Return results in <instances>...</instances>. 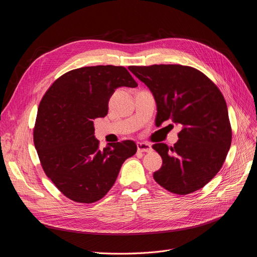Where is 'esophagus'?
I'll return each instance as SVG.
<instances>
[{
    "instance_id": "1",
    "label": "esophagus",
    "mask_w": 257,
    "mask_h": 257,
    "mask_svg": "<svg viewBox=\"0 0 257 257\" xmlns=\"http://www.w3.org/2000/svg\"><path fill=\"white\" fill-rule=\"evenodd\" d=\"M137 148L141 153H149V152H152V149H153L152 145H150L149 143H146V142H138Z\"/></svg>"
}]
</instances>
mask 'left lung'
Listing matches in <instances>:
<instances>
[{
	"instance_id": "1",
	"label": "left lung",
	"mask_w": 257,
	"mask_h": 257,
	"mask_svg": "<svg viewBox=\"0 0 257 257\" xmlns=\"http://www.w3.org/2000/svg\"><path fill=\"white\" fill-rule=\"evenodd\" d=\"M128 69L154 95L156 123L170 119L182 126L173 147L153 145L163 160L155 180L178 195L203 188L221 169L231 144L227 105L221 91L205 74L190 66L156 64Z\"/></svg>"
}]
</instances>
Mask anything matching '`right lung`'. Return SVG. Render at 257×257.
I'll return each mask as SVG.
<instances>
[{
    "label": "right lung",
    "mask_w": 257,
    "mask_h": 257,
    "mask_svg": "<svg viewBox=\"0 0 257 257\" xmlns=\"http://www.w3.org/2000/svg\"><path fill=\"white\" fill-rule=\"evenodd\" d=\"M137 87L126 68L81 67L61 75L42 97L34 127V144L42 168L67 198L92 203L109 192L123 162L137 152L134 141L111 143L100 150L95 118L108 114L119 87Z\"/></svg>",
    "instance_id": "add662e5"
}]
</instances>
